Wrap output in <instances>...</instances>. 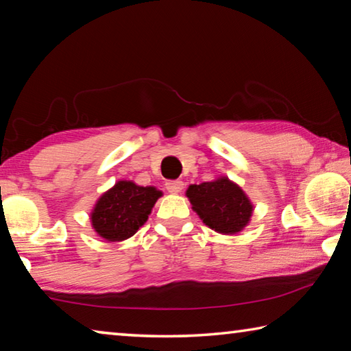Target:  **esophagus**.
<instances>
[{
    "instance_id": "1",
    "label": "esophagus",
    "mask_w": 351,
    "mask_h": 351,
    "mask_svg": "<svg viewBox=\"0 0 351 351\" xmlns=\"http://www.w3.org/2000/svg\"><path fill=\"white\" fill-rule=\"evenodd\" d=\"M182 187H184V182L180 181V180H170V181L165 182V189H167L170 193H175V195L180 193Z\"/></svg>"
}]
</instances>
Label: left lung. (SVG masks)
Instances as JSON below:
<instances>
[{
	"label": "left lung",
	"mask_w": 351,
	"mask_h": 351,
	"mask_svg": "<svg viewBox=\"0 0 351 351\" xmlns=\"http://www.w3.org/2000/svg\"><path fill=\"white\" fill-rule=\"evenodd\" d=\"M187 197L206 226L219 234H237L249 223L252 204L245 192L228 178L193 184Z\"/></svg>",
	"instance_id": "obj_1"
}]
</instances>
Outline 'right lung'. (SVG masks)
I'll list each match as a JSON object with an SVG mask.
<instances>
[{"label":"right lung","instance_id":"1","mask_svg":"<svg viewBox=\"0 0 351 351\" xmlns=\"http://www.w3.org/2000/svg\"><path fill=\"white\" fill-rule=\"evenodd\" d=\"M161 195L154 187H141L132 181L116 182L94 207L91 213L94 230L108 241L130 239L147 221Z\"/></svg>","mask_w":351,"mask_h":351}]
</instances>
